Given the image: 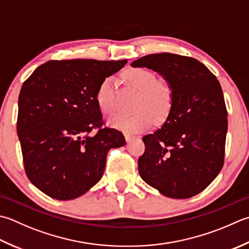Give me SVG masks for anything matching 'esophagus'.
Segmentation results:
<instances>
[{
  "mask_svg": "<svg viewBox=\"0 0 249 249\" xmlns=\"http://www.w3.org/2000/svg\"><path fill=\"white\" fill-rule=\"evenodd\" d=\"M124 136H125V139H126V141H127V142H129V141H130L131 139L135 138V136L129 135V134H125Z\"/></svg>",
  "mask_w": 249,
  "mask_h": 249,
  "instance_id": "esophagus-1",
  "label": "esophagus"
}]
</instances>
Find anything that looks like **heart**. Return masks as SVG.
I'll return each instance as SVG.
<instances>
[{
	"instance_id": "b5f03b06",
	"label": "heart",
	"mask_w": 249,
	"mask_h": 249,
	"mask_svg": "<svg viewBox=\"0 0 249 249\" xmlns=\"http://www.w3.org/2000/svg\"><path fill=\"white\" fill-rule=\"evenodd\" d=\"M123 79L137 90L134 109L130 114H116L109 120L112 127L126 133H138L149 128L154 120L167 118L173 106V89L169 83L157 79L154 73L144 68H131L123 73ZM96 101L100 111L111 115L118 110L116 89L113 77H106L96 92Z\"/></svg>"
}]
</instances>
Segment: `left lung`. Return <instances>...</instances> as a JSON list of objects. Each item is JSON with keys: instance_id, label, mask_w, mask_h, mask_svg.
Segmentation results:
<instances>
[{"instance_id": "left-lung-1", "label": "left lung", "mask_w": 249, "mask_h": 249, "mask_svg": "<svg viewBox=\"0 0 249 249\" xmlns=\"http://www.w3.org/2000/svg\"><path fill=\"white\" fill-rule=\"evenodd\" d=\"M158 72L173 89V106L160 129L145 135L140 177L172 198L206 189L222 168L228 130L220 83L202 62L176 53H152L131 62Z\"/></svg>"}]
</instances>
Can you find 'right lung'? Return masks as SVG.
I'll list each match as a JSON object with an SVG mask.
<instances>
[{
    "label": "right lung",
    "instance_id": "obj_1",
    "mask_svg": "<svg viewBox=\"0 0 249 249\" xmlns=\"http://www.w3.org/2000/svg\"><path fill=\"white\" fill-rule=\"evenodd\" d=\"M126 62L51 60L23 83L17 134L24 170L46 196L59 201L83 196L101 179L109 150L125 144L121 131L101 128L96 92Z\"/></svg>",
    "mask_w": 249,
    "mask_h": 249
}]
</instances>
